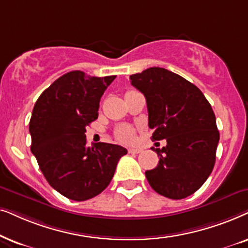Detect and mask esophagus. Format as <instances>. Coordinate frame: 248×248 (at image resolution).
Returning a JSON list of instances; mask_svg holds the SVG:
<instances>
[{
  "label": "esophagus",
  "instance_id": "obj_1",
  "mask_svg": "<svg viewBox=\"0 0 248 248\" xmlns=\"http://www.w3.org/2000/svg\"><path fill=\"white\" fill-rule=\"evenodd\" d=\"M141 151H143L141 148H129V150H128V152L131 154H140Z\"/></svg>",
  "mask_w": 248,
  "mask_h": 248
}]
</instances>
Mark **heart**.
<instances>
[{
  "instance_id": "heart-1",
  "label": "heart",
  "mask_w": 248,
  "mask_h": 248,
  "mask_svg": "<svg viewBox=\"0 0 248 248\" xmlns=\"http://www.w3.org/2000/svg\"><path fill=\"white\" fill-rule=\"evenodd\" d=\"M115 137L120 141H124V143H129L134 140V133L130 128L120 127L115 130Z\"/></svg>"
}]
</instances>
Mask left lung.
Returning a JSON list of instances; mask_svg holds the SVG:
<instances>
[{
	"mask_svg": "<svg viewBox=\"0 0 248 248\" xmlns=\"http://www.w3.org/2000/svg\"><path fill=\"white\" fill-rule=\"evenodd\" d=\"M129 79L146 98L151 140H167L153 150L160 160L145 172L148 184L168 199H185L205 183L216 163L220 135L211 104L195 85L164 68Z\"/></svg>",
	"mask_w": 248,
	"mask_h": 248,
	"instance_id": "1",
	"label": "left lung"
}]
</instances>
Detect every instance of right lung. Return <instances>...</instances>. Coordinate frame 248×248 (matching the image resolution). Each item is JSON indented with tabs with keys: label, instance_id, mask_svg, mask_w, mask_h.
<instances>
[{
	"label": "right lung",
	"instance_id": "obj_1",
	"mask_svg": "<svg viewBox=\"0 0 248 248\" xmlns=\"http://www.w3.org/2000/svg\"><path fill=\"white\" fill-rule=\"evenodd\" d=\"M114 79L70 71L46 88L32 108L31 153L47 183L69 200L81 202L102 193L127 154L119 145L86 144V127L97 119L102 95Z\"/></svg>",
	"mask_w": 248,
	"mask_h": 248
}]
</instances>
